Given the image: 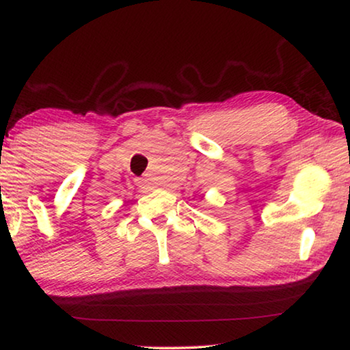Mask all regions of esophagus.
I'll list each match as a JSON object with an SVG mask.
<instances>
[{"label":"esophagus","mask_w":350,"mask_h":350,"mask_svg":"<svg viewBox=\"0 0 350 350\" xmlns=\"http://www.w3.org/2000/svg\"><path fill=\"white\" fill-rule=\"evenodd\" d=\"M138 183H140V186H151L152 183H151V181L150 180H140V181H138Z\"/></svg>","instance_id":"34e87169"}]
</instances>
